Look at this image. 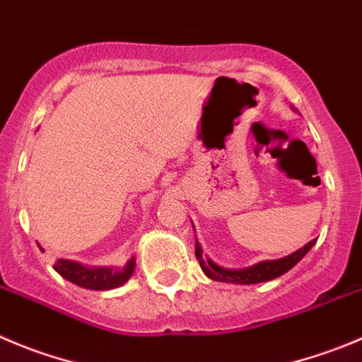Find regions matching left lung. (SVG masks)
Instances as JSON below:
<instances>
[{
  "instance_id": "left-lung-1",
  "label": "left lung",
  "mask_w": 362,
  "mask_h": 362,
  "mask_svg": "<svg viewBox=\"0 0 362 362\" xmlns=\"http://www.w3.org/2000/svg\"><path fill=\"white\" fill-rule=\"evenodd\" d=\"M315 243L316 240H311V242L305 243L302 249L295 250L290 256L281 257V259L261 261V263L252 264V267L238 268V270L218 267V264L213 263L208 257H202V249L197 242H195V256H197V261L199 264H201L202 272H204L209 279H213V281L230 282V284H256V282H267L279 277V275L286 274L288 270H291V268L311 250V247L315 245Z\"/></svg>"
}]
</instances>
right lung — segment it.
I'll return each instance as SVG.
<instances>
[{
    "instance_id": "add662e5",
    "label": "right lung",
    "mask_w": 362,
    "mask_h": 362,
    "mask_svg": "<svg viewBox=\"0 0 362 362\" xmlns=\"http://www.w3.org/2000/svg\"><path fill=\"white\" fill-rule=\"evenodd\" d=\"M53 268L76 286L103 291L126 284L135 272V257H132L124 267H87L71 259H58Z\"/></svg>"
}]
</instances>
